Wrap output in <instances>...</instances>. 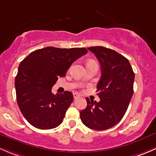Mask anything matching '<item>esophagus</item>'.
Returning a JSON list of instances; mask_svg holds the SVG:
<instances>
[{"label":"esophagus","instance_id":"34e87169","mask_svg":"<svg viewBox=\"0 0 156 156\" xmlns=\"http://www.w3.org/2000/svg\"><path fill=\"white\" fill-rule=\"evenodd\" d=\"M78 98H80V95H79L77 93H73V98L77 99Z\"/></svg>","mask_w":156,"mask_h":156}]
</instances>
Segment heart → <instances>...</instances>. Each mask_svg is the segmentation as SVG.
Returning a JSON list of instances; mask_svg holds the SVG:
<instances>
[{
	"label": "heart",
	"mask_w": 156,
	"mask_h": 156,
	"mask_svg": "<svg viewBox=\"0 0 156 156\" xmlns=\"http://www.w3.org/2000/svg\"><path fill=\"white\" fill-rule=\"evenodd\" d=\"M94 62V61H93V60H89V62H88V63H89V62Z\"/></svg>",
	"instance_id": "obj_1"
}]
</instances>
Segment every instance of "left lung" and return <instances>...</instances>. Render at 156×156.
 <instances>
[{
    "label": "left lung",
    "mask_w": 156,
    "mask_h": 156,
    "mask_svg": "<svg viewBox=\"0 0 156 156\" xmlns=\"http://www.w3.org/2000/svg\"><path fill=\"white\" fill-rule=\"evenodd\" d=\"M95 55L101 68L97 86L101 101L86 98L87 107L80 112L83 124L91 129L103 131L118 124L126 113L134 93V73L129 61L104 46L88 48Z\"/></svg>",
    "instance_id": "obj_1"
}]
</instances>
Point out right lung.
I'll return each instance as SVG.
<instances>
[{
    "label": "right lung",
    "mask_w": 156,
    "mask_h": 156,
    "mask_svg": "<svg viewBox=\"0 0 156 156\" xmlns=\"http://www.w3.org/2000/svg\"><path fill=\"white\" fill-rule=\"evenodd\" d=\"M88 52L86 48L48 46L22 61L15 80L16 100L25 119L39 129L56 128L63 122L73 100L70 91L52 93L58 77L65 76L73 62Z\"/></svg>",
    "instance_id": "1"
}]
</instances>
